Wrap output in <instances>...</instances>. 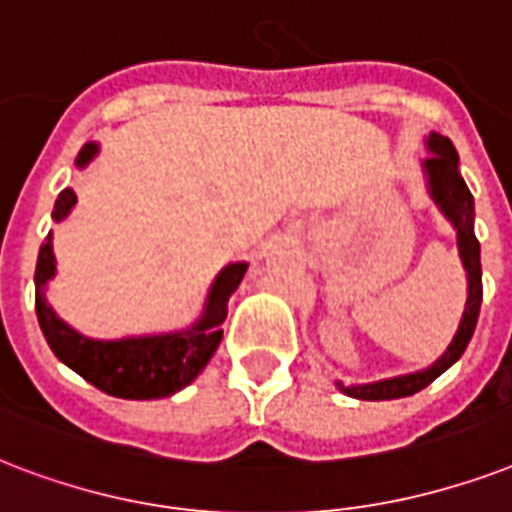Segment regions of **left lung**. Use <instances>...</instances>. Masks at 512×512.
I'll use <instances>...</instances> for the list:
<instances>
[{
  "label": "left lung",
  "instance_id": "obj_1",
  "mask_svg": "<svg viewBox=\"0 0 512 512\" xmlns=\"http://www.w3.org/2000/svg\"><path fill=\"white\" fill-rule=\"evenodd\" d=\"M425 146L430 157H425L422 170L427 178V192L430 200L438 205V211L446 216L454 232H457V251L459 261L467 272V301L462 320L451 344L446 347L441 358L435 360L433 366L414 371V374L390 376V379H379V382L366 384H342L336 382V387L358 400H395L408 398L414 392L425 390L427 384L435 382L438 376L451 368L462 358V352L467 350V344L473 339L475 323H478V312H481L483 299V283H481V243L475 237V202L473 194L467 189L465 178L459 173V154L454 149L449 138L441 133H430L425 138Z\"/></svg>",
  "mask_w": 512,
  "mask_h": 512
}]
</instances>
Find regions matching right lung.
Masks as SVG:
<instances>
[{"mask_svg":"<svg viewBox=\"0 0 512 512\" xmlns=\"http://www.w3.org/2000/svg\"><path fill=\"white\" fill-rule=\"evenodd\" d=\"M95 154H98L95 141L82 146V152L77 154V168L90 165ZM74 205H77L74 189H63L53 208L55 224L66 219L74 211ZM245 269H248V261H235L213 277L200 318L194 320L192 326L165 331V334L90 339L58 318L47 301V283L58 272L53 232H50L39 248L37 272H34V285H37L34 304H37L39 328L50 350L55 352V358L106 395L125 400L168 398L173 392L184 390L186 384H192L202 374V368L211 363L213 352L219 350L221 336H224L221 323L227 320V301L245 277Z\"/></svg>","mask_w":512,"mask_h":512,"instance_id":"add662e5","label":"right lung"}]
</instances>
